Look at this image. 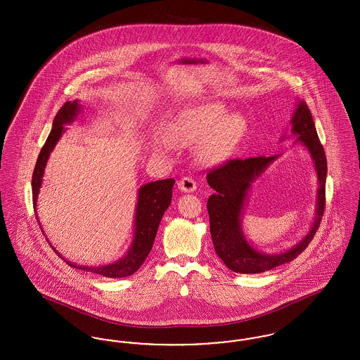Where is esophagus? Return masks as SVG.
Returning a JSON list of instances; mask_svg holds the SVG:
<instances>
[{
	"label": "esophagus",
	"mask_w": 360,
	"mask_h": 360,
	"mask_svg": "<svg viewBox=\"0 0 360 360\" xmlns=\"http://www.w3.org/2000/svg\"><path fill=\"white\" fill-rule=\"evenodd\" d=\"M178 188H181L185 193H193L197 188V184L193 178L190 176H184L182 179H179L178 182Z\"/></svg>",
	"instance_id": "esophagus-1"
}]
</instances>
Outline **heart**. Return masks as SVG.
Masks as SVG:
<instances>
[{"label": "heart", "instance_id": "obj_1", "mask_svg": "<svg viewBox=\"0 0 360 360\" xmlns=\"http://www.w3.org/2000/svg\"><path fill=\"white\" fill-rule=\"evenodd\" d=\"M247 129L248 121L244 115L228 113V106L223 103H206L182 113L174 125V135L184 144L202 139L198 147L200 159L216 165L235 153Z\"/></svg>", "mask_w": 360, "mask_h": 360}]
</instances>
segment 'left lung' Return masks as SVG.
Listing matches in <instances>:
<instances>
[{"instance_id": "8db88e82", "label": "left lung", "mask_w": 360, "mask_h": 360, "mask_svg": "<svg viewBox=\"0 0 360 360\" xmlns=\"http://www.w3.org/2000/svg\"><path fill=\"white\" fill-rule=\"evenodd\" d=\"M291 134L308 148L319 178L316 217L308 235L286 252L264 254L251 247L241 231V213L251 184L271 165L274 156L231 159L207 172L209 186L216 193L207 200L210 235L214 251L225 266L239 274H257L294 260L313 240L326 207V158L314 121L305 103H298L291 119Z\"/></svg>"}]
</instances>
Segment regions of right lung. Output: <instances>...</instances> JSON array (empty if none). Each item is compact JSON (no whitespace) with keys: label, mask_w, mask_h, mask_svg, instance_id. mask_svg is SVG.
I'll return each instance as SVG.
<instances>
[{"label":"right lung","mask_w":360,"mask_h":360,"mask_svg":"<svg viewBox=\"0 0 360 360\" xmlns=\"http://www.w3.org/2000/svg\"><path fill=\"white\" fill-rule=\"evenodd\" d=\"M79 112H81V105L78 103V100H75L72 103L68 101L60 108V110L58 112V115L53 119L51 132L47 137L40 154L37 156L34 174H32V200H34V209H36L37 194H39V190L41 186L43 174H44L49 156L51 154L58 140L62 136V134L66 131L63 125L75 120V117L78 116ZM174 182L175 181L172 178H169V179H163V181L150 182L139 188L134 240H132V244H131L128 252L117 262L105 264V266H97V267L78 266L62 257L55 248H53V251L62 257L69 266L74 269H78V270L90 271V273L103 275L108 278H124V276H129V275L136 273L153 248L155 236L158 232V226L163 217V213L172 204Z\"/></svg>","instance_id":"add662e5"}]
</instances>
